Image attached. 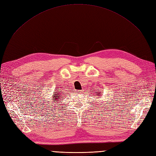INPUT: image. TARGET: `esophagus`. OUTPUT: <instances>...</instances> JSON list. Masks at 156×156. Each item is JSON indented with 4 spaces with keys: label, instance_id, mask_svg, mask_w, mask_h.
<instances>
[{
    "label": "esophagus",
    "instance_id": "esophagus-1",
    "mask_svg": "<svg viewBox=\"0 0 156 156\" xmlns=\"http://www.w3.org/2000/svg\"><path fill=\"white\" fill-rule=\"evenodd\" d=\"M76 92L78 93V94H80V93H82L83 92V90H76Z\"/></svg>",
    "mask_w": 156,
    "mask_h": 156
}]
</instances>
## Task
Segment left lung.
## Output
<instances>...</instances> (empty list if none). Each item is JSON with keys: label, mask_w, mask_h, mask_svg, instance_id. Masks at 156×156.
Instances as JSON below:
<instances>
[{"label": "left lung", "mask_w": 156, "mask_h": 156, "mask_svg": "<svg viewBox=\"0 0 156 156\" xmlns=\"http://www.w3.org/2000/svg\"><path fill=\"white\" fill-rule=\"evenodd\" d=\"M101 94H98V96L99 97V96H101Z\"/></svg>", "instance_id": "8db88e82"}]
</instances>
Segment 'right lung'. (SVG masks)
<instances>
[{
	"label": "right lung",
	"instance_id": "1",
	"mask_svg": "<svg viewBox=\"0 0 156 156\" xmlns=\"http://www.w3.org/2000/svg\"><path fill=\"white\" fill-rule=\"evenodd\" d=\"M60 94H62V92H61V91H59V92L57 91V92H56V93H54L53 94V96H52L53 97V101H57L59 99H61L60 98V97H62V95H60Z\"/></svg>",
	"mask_w": 156,
	"mask_h": 156
}]
</instances>
